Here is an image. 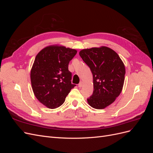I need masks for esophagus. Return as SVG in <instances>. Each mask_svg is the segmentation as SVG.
Wrapping results in <instances>:
<instances>
[{
	"label": "esophagus",
	"mask_w": 153,
	"mask_h": 153,
	"mask_svg": "<svg viewBox=\"0 0 153 153\" xmlns=\"http://www.w3.org/2000/svg\"><path fill=\"white\" fill-rule=\"evenodd\" d=\"M82 85H83V82L81 81V82L79 83V84H78V87H82Z\"/></svg>",
	"instance_id": "obj_1"
}]
</instances>
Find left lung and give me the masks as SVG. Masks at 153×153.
I'll use <instances>...</instances> for the list:
<instances>
[{"label": "left lung", "instance_id": "left-lung-1", "mask_svg": "<svg viewBox=\"0 0 153 153\" xmlns=\"http://www.w3.org/2000/svg\"><path fill=\"white\" fill-rule=\"evenodd\" d=\"M79 55L93 76V94L87 99L88 104L103 109L121 94L126 73L124 64L115 51L106 47L83 49Z\"/></svg>", "mask_w": 153, "mask_h": 153}]
</instances>
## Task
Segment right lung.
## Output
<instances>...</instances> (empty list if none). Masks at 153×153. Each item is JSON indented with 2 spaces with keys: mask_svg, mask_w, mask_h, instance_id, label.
<instances>
[{
  "mask_svg": "<svg viewBox=\"0 0 153 153\" xmlns=\"http://www.w3.org/2000/svg\"><path fill=\"white\" fill-rule=\"evenodd\" d=\"M75 49L50 45L37 54L30 71L32 91L36 98L47 108H56L63 104L71 89L69 61L76 54Z\"/></svg>",
  "mask_w": 153,
  "mask_h": 153,
  "instance_id": "right-lung-1",
  "label": "right lung"
}]
</instances>
